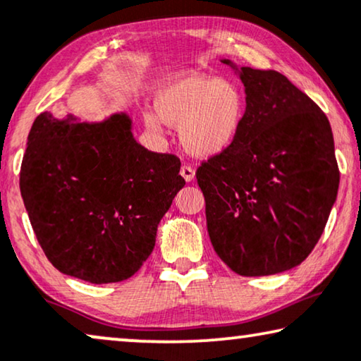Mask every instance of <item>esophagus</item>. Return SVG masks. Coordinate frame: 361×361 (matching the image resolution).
Masks as SVG:
<instances>
[{"label": "esophagus", "instance_id": "1", "mask_svg": "<svg viewBox=\"0 0 361 361\" xmlns=\"http://www.w3.org/2000/svg\"><path fill=\"white\" fill-rule=\"evenodd\" d=\"M180 176L184 177L185 182H192L193 177H195V171H193L192 166L184 164V166H182V168H180Z\"/></svg>", "mask_w": 361, "mask_h": 361}]
</instances>
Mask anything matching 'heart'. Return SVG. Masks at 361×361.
<instances>
[{"label":"heart","instance_id":"b5f03b06","mask_svg":"<svg viewBox=\"0 0 361 361\" xmlns=\"http://www.w3.org/2000/svg\"><path fill=\"white\" fill-rule=\"evenodd\" d=\"M154 111L143 114L148 132L163 133V122L177 127L180 145L197 158H213L238 142L245 120V96L231 81L177 73L154 92Z\"/></svg>","mask_w":361,"mask_h":361}]
</instances>
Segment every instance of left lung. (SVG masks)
I'll use <instances>...</instances> for the list:
<instances>
[{"label":"left lung","mask_w":361,"mask_h":361,"mask_svg":"<svg viewBox=\"0 0 361 361\" xmlns=\"http://www.w3.org/2000/svg\"><path fill=\"white\" fill-rule=\"evenodd\" d=\"M221 61L244 85L245 120L238 142L197 169L208 234L236 274H280L311 254L336 203L331 123L281 73Z\"/></svg>","instance_id":"left-lung-1"}]
</instances>
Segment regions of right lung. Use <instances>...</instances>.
<instances>
[{
    "mask_svg": "<svg viewBox=\"0 0 361 361\" xmlns=\"http://www.w3.org/2000/svg\"><path fill=\"white\" fill-rule=\"evenodd\" d=\"M133 122L44 112L20 166V195L47 259L90 283L127 280L153 252L161 218L185 180L174 154L148 151Z\"/></svg>",
    "mask_w": 361,
    "mask_h": 361,
    "instance_id": "1",
    "label": "right lung"
}]
</instances>
